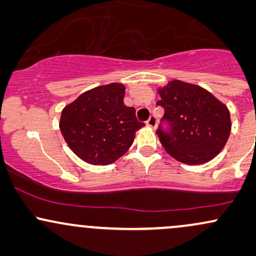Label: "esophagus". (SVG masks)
<instances>
[{"instance_id": "esophagus-1", "label": "esophagus", "mask_w": 256, "mask_h": 256, "mask_svg": "<svg viewBox=\"0 0 256 256\" xmlns=\"http://www.w3.org/2000/svg\"><path fill=\"white\" fill-rule=\"evenodd\" d=\"M146 126L150 128H155V126H156V119H155V116H150L148 120H146Z\"/></svg>"}]
</instances>
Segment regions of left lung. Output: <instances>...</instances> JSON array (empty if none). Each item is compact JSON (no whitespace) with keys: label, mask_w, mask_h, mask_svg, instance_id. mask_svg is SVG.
<instances>
[{"label":"left lung","mask_w":256,"mask_h":256,"mask_svg":"<svg viewBox=\"0 0 256 256\" xmlns=\"http://www.w3.org/2000/svg\"><path fill=\"white\" fill-rule=\"evenodd\" d=\"M165 110L164 118L171 124V134L158 128L165 150L186 165H201L224 149L231 132L230 112L210 91L186 82H168L156 89Z\"/></svg>","instance_id":"8db88e82"}]
</instances>
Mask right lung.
Segmentation results:
<instances>
[{
	"label": "right lung",
	"instance_id": "1",
	"mask_svg": "<svg viewBox=\"0 0 256 256\" xmlns=\"http://www.w3.org/2000/svg\"><path fill=\"white\" fill-rule=\"evenodd\" d=\"M125 85L110 83L79 95L61 112L60 131L79 158L90 165H110L130 149L144 124L134 107L124 104Z\"/></svg>",
	"mask_w": 256,
	"mask_h": 256
}]
</instances>
